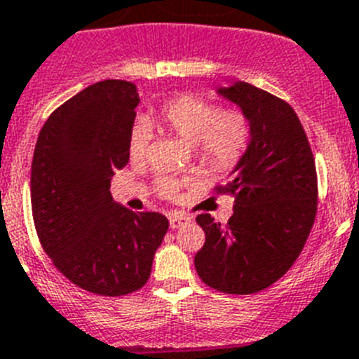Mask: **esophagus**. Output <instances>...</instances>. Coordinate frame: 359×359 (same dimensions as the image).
Wrapping results in <instances>:
<instances>
[{
	"instance_id": "esophagus-1",
	"label": "esophagus",
	"mask_w": 359,
	"mask_h": 359,
	"mask_svg": "<svg viewBox=\"0 0 359 359\" xmlns=\"http://www.w3.org/2000/svg\"><path fill=\"white\" fill-rule=\"evenodd\" d=\"M187 222H191V216L182 215V212H173V215H170V227L172 229L182 227Z\"/></svg>"
}]
</instances>
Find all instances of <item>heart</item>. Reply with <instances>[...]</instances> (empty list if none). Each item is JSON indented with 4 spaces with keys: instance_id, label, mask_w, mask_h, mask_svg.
<instances>
[{
    "instance_id": "1",
    "label": "heart",
    "mask_w": 359,
    "mask_h": 359,
    "mask_svg": "<svg viewBox=\"0 0 359 359\" xmlns=\"http://www.w3.org/2000/svg\"><path fill=\"white\" fill-rule=\"evenodd\" d=\"M154 119L196 147L198 163L211 173H227L240 164L250 143V121L240 109H219L218 103L203 96L182 93L170 96L154 109ZM151 128L144 119H135L128 130L127 150L132 163L148 156ZM163 196H173L177 184L170 179L157 180Z\"/></svg>"
}]
</instances>
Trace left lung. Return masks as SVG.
<instances>
[{"label":"left lung","instance_id":"1","mask_svg":"<svg viewBox=\"0 0 359 359\" xmlns=\"http://www.w3.org/2000/svg\"><path fill=\"white\" fill-rule=\"evenodd\" d=\"M250 121V143L234 179L216 193L234 196L225 225L196 216L205 243L196 252L200 279L224 293L250 295L288 272L316 216V168L299 116L290 103L247 82L218 89Z\"/></svg>","mask_w":359,"mask_h":359}]
</instances>
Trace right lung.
<instances>
[{
    "instance_id": "obj_1",
    "label": "right lung",
    "mask_w": 359,
    "mask_h": 359,
    "mask_svg": "<svg viewBox=\"0 0 359 359\" xmlns=\"http://www.w3.org/2000/svg\"><path fill=\"white\" fill-rule=\"evenodd\" d=\"M140 95L103 80L64 102L41 128L32 161V215L53 264L86 292L119 297L147 284L168 219L112 200L111 179L128 163Z\"/></svg>"
}]
</instances>
